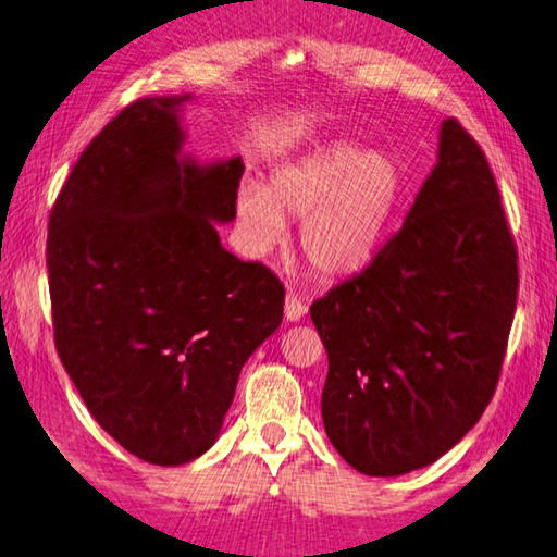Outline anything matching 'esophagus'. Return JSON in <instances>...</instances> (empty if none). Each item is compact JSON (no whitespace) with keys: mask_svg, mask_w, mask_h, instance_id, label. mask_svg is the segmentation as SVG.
<instances>
[{"mask_svg":"<svg viewBox=\"0 0 557 557\" xmlns=\"http://www.w3.org/2000/svg\"><path fill=\"white\" fill-rule=\"evenodd\" d=\"M307 313V307H304V301L297 297V294H287L285 297V319L289 321V323H297V321H301V315Z\"/></svg>","mask_w":557,"mask_h":557,"instance_id":"34e87169","label":"esophagus"}]
</instances>
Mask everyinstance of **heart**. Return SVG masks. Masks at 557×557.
Segmentation results:
<instances>
[{
	"mask_svg": "<svg viewBox=\"0 0 557 557\" xmlns=\"http://www.w3.org/2000/svg\"><path fill=\"white\" fill-rule=\"evenodd\" d=\"M403 195V173L388 151L325 141L282 163L265 188L244 183L236 222L253 258H265L299 222V250L319 277L343 280L372 263Z\"/></svg>",
	"mask_w": 557,
	"mask_h": 557,
	"instance_id": "obj_1",
	"label": "heart"
}]
</instances>
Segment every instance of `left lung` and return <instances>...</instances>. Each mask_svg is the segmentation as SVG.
Returning <instances> with one entry per match:
<instances>
[{"instance_id": "left-lung-1", "label": "left lung", "mask_w": 557, "mask_h": 557, "mask_svg": "<svg viewBox=\"0 0 557 557\" xmlns=\"http://www.w3.org/2000/svg\"><path fill=\"white\" fill-rule=\"evenodd\" d=\"M517 248L483 149L454 117L403 228L311 304L329 352L321 412L355 471L394 478L463 440L495 394Z\"/></svg>"}]
</instances>
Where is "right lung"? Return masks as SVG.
<instances>
[{"label": "right lung", "instance_id": "1", "mask_svg": "<svg viewBox=\"0 0 557 557\" xmlns=\"http://www.w3.org/2000/svg\"><path fill=\"white\" fill-rule=\"evenodd\" d=\"M193 94L139 98L74 163L48 222L54 345L94 420L157 466L220 437L285 287L222 246L244 161L183 154Z\"/></svg>", "mask_w": 557, "mask_h": 557}]
</instances>
